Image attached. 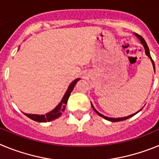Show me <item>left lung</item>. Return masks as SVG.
<instances>
[{"instance_id": "1", "label": "left lung", "mask_w": 159, "mask_h": 159, "mask_svg": "<svg viewBox=\"0 0 159 159\" xmlns=\"http://www.w3.org/2000/svg\"><path fill=\"white\" fill-rule=\"evenodd\" d=\"M135 35H136V36H138V38H139V39L140 41H141V43H143V47H144V48H145L146 54H147V57H149V58L151 59V62H152V64H153V67H154V71H155V66H154V60H152V58H151V54H150V51H149V48H148V46H147V43H146V41H145V40H144V39H143V38L141 36H139V35H138V34H135ZM92 108H93V110L95 111V112H96V114H98V115H99V116H101V117H102V118H103V119H107V120H108V121H111V122H119V121H123V120H126V119H129V118H130V117H132V116H134V115H135V114H137L138 112H139L140 111L142 110V109H141V110H139V111H138V112H136V113L132 114V115H130V116H127V117L118 118V119H115V118H108V117H107V116H102V114L99 113V112H98V111H97L96 110H95V107H94L93 105H92Z\"/></svg>"}]
</instances>
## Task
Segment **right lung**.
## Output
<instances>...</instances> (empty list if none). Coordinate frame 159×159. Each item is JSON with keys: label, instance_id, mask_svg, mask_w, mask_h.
Here are the masks:
<instances>
[{"label": "right lung", "instance_id": "add662e5", "mask_svg": "<svg viewBox=\"0 0 159 159\" xmlns=\"http://www.w3.org/2000/svg\"><path fill=\"white\" fill-rule=\"evenodd\" d=\"M79 80L80 79H76L75 80L73 81L71 84L69 85L68 88H67V92H66L65 95H64L63 97L62 100L61 102H60V104L57 107L55 108L54 110H52V111H50L49 113H47L44 116H40V115H31V114H25V116L29 117V119H32V120H34V121L36 122H40V123H46V122H49L52 121V120H54V119H57V118L60 117L61 116V114H62V111H64V109H65L66 104H67V99L69 98L70 95H71V91L73 90L75 85L76 84V83L78 82Z\"/></svg>", "mask_w": 159, "mask_h": 159}]
</instances>
